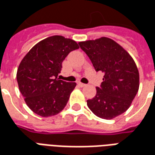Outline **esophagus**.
<instances>
[{
  "label": "esophagus",
  "mask_w": 155,
  "mask_h": 155,
  "mask_svg": "<svg viewBox=\"0 0 155 155\" xmlns=\"http://www.w3.org/2000/svg\"><path fill=\"white\" fill-rule=\"evenodd\" d=\"M77 84H78V85L80 86V87H84V86H85V85H86L85 84H83V83H81V82H78Z\"/></svg>",
  "instance_id": "34e87169"
}]
</instances>
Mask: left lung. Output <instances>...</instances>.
<instances>
[{"label":"left lung","instance_id":"left-lung-1","mask_svg":"<svg viewBox=\"0 0 155 155\" xmlns=\"http://www.w3.org/2000/svg\"><path fill=\"white\" fill-rule=\"evenodd\" d=\"M96 71L104 74L101 87L88 100L89 109L96 116L112 120L130 108L140 87V74L132 56L108 37L81 41Z\"/></svg>","mask_w":155,"mask_h":155}]
</instances>
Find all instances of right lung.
<instances>
[{"label": "right lung", "mask_w": 155, "mask_h": 155, "mask_svg": "<svg viewBox=\"0 0 155 155\" xmlns=\"http://www.w3.org/2000/svg\"><path fill=\"white\" fill-rule=\"evenodd\" d=\"M77 42L53 35L42 40L29 51L19 64L16 80L19 90L34 113L41 117L59 114L67 104L75 82L59 80L62 62Z\"/></svg>", "instance_id": "right-lung-1"}]
</instances>
